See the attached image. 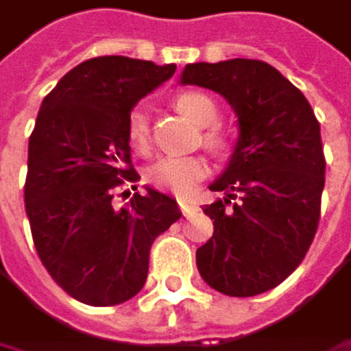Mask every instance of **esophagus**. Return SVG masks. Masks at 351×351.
Listing matches in <instances>:
<instances>
[{"mask_svg": "<svg viewBox=\"0 0 351 351\" xmlns=\"http://www.w3.org/2000/svg\"><path fill=\"white\" fill-rule=\"evenodd\" d=\"M179 204H181V212H183L185 216H191V212L195 210V208H193L191 204H187V202H179Z\"/></svg>", "mask_w": 351, "mask_h": 351, "instance_id": "34e87169", "label": "esophagus"}]
</instances>
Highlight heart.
<instances>
[{
  "label": "heart",
  "instance_id": "b5f03b06",
  "mask_svg": "<svg viewBox=\"0 0 351 351\" xmlns=\"http://www.w3.org/2000/svg\"><path fill=\"white\" fill-rule=\"evenodd\" d=\"M174 106L179 112L189 117L197 127H204L202 131V143L212 152H226L228 149V135L224 129H220L216 123L218 119V106L216 102L197 90H185L174 96ZM125 135L129 145L135 152H145L149 145V121L143 108H133L127 117ZM210 172V166L206 158L202 156H172L158 160L149 170L147 179L154 187L170 191L179 197H189L197 183L204 181Z\"/></svg>",
  "mask_w": 351,
  "mask_h": 351
}]
</instances>
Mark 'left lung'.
I'll return each mask as SVG.
<instances>
[{"instance_id":"left-lung-1","label":"left lung","mask_w":351,"mask_h":351,"mask_svg":"<svg viewBox=\"0 0 351 351\" xmlns=\"http://www.w3.org/2000/svg\"><path fill=\"white\" fill-rule=\"evenodd\" d=\"M181 84L222 94L241 135L204 214L214 237L197 249L202 278L226 296L280 286L304 259L321 220L325 154L321 125L304 94L259 59L189 63Z\"/></svg>"}]
</instances>
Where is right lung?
Returning <instances> with one entry per match:
<instances>
[{"instance_id": "1", "label": "right lung", "mask_w": 351, "mask_h": 351, "mask_svg": "<svg viewBox=\"0 0 351 351\" xmlns=\"http://www.w3.org/2000/svg\"><path fill=\"white\" fill-rule=\"evenodd\" d=\"M174 69V63L94 57L65 73L40 104L28 141L26 216L45 269L84 304L133 298L145 284L152 243L183 216L177 202L154 189L112 208L117 189L139 179L127 117Z\"/></svg>"}]
</instances>
